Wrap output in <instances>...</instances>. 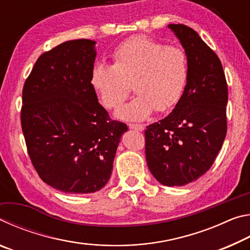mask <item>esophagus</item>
<instances>
[{
	"mask_svg": "<svg viewBox=\"0 0 250 250\" xmlns=\"http://www.w3.org/2000/svg\"><path fill=\"white\" fill-rule=\"evenodd\" d=\"M129 128L132 129V130H137V131H143L145 130V126L142 125H135V124H130L129 125Z\"/></svg>",
	"mask_w": 250,
	"mask_h": 250,
	"instance_id": "esophagus-1",
	"label": "esophagus"
}]
</instances>
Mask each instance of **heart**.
Returning a JSON list of instances; mask_svg holds the SVG:
<instances>
[{"mask_svg": "<svg viewBox=\"0 0 250 250\" xmlns=\"http://www.w3.org/2000/svg\"><path fill=\"white\" fill-rule=\"evenodd\" d=\"M112 58L113 65L92 67L90 86L105 108L115 109L129 96L132 83L137 96L118 110V119L143 121L154 109L167 111L180 101L188 77L182 48L140 35L121 43Z\"/></svg>", "mask_w": 250, "mask_h": 250, "instance_id": "obj_1", "label": "heart"}]
</instances>
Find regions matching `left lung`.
<instances>
[{
	"mask_svg": "<svg viewBox=\"0 0 250 250\" xmlns=\"http://www.w3.org/2000/svg\"><path fill=\"white\" fill-rule=\"evenodd\" d=\"M185 50L188 77L173 111L146 126V156L156 181L182 186L213 166L227 131V83L222 62L193 28L170 24Z\"/></svg>",
	"mask_w": 250,
	"mask_h": 250,
	"instance_id": "obj_1",
	"label": "left lung"
}]
</instances>
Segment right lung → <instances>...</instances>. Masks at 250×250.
Masks as SVG:
<instances>
[{
  "mask_svg": "<svg viewBox=\"0 0 250 250\" xmlns=\"http://www.w3.org/2000/svg\"><path fill=\"white\" fill-rule=\"evenodd\" d=\"M96 42H65L42 54L24 83L21 124L46 184L69 194L99 191L111 176L122 133L90 86Z\"/></svg>",
  "mask_w": 250,
  "mask_h": 250,
  "instance_id": "obj_1",
  "label": "right lung"
}]
</instances>
